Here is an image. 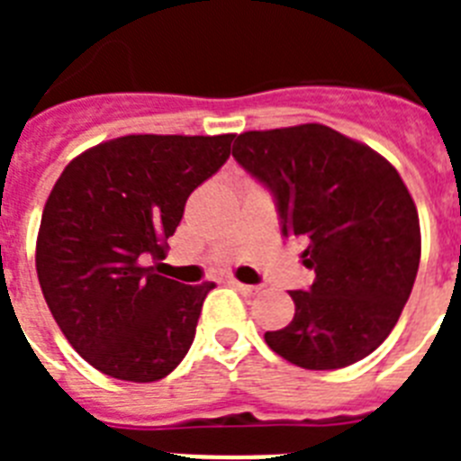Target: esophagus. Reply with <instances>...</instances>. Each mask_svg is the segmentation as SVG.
Returning <instances> with one entry per match:
<instances>
[{
  "label": "esophagus",
  "instance_id": "esophagus-1",
  "mask_svg": "<svg viewBox=\"0 0 461 461\" xmlns=\"http://www.w3.org/2000/svg\"><path fill=\"white\" fill-rule=\"evenodd\" d=\"M230 286H233L235 291L242 293V295H256V293H260L258 286H249V284H240V281H230Z\"/></svg>",
  "mask_w": 461,
  "mask_h": 461
}]
</instances>
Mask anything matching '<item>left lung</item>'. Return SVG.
I'll return each instance as SVG.
<instances>
[{"label": "left lung", "instance_id": "obj_1", "mask_svg": "<svg viewBox=\"0 0 461 461\" xmlns=\"http://www.w3.org/2000/svg\"><path fill=\"white\" fill-rule=\"evenodd\" d=\"M233 157L275 198L284 238L304 242L316 279L291 291L295 316L266 332L276 356L341 369L393 332L420 266V221L397 170L323 124L235 138Z\"/></svg>", "mask_w": 461, "mask_h": 461}]
</instances>
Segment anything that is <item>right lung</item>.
<instances>
[{"mask_svg": "<svg viewBox=\"0 0 461 461\" xmlns=\"http://www.w3.org/2000/svg\"><path fill=\"white\" fill-rule=\"evenodd\" d=\"M226 136H124L64 168L48 195L36 275L52 319L94 369L120 381L168 376L194 344L212 281L157 275L186 198L230 157Z\"/></svg>", "mask_w": 461, "mask_h": 461, "instance_id": "1", "label": "right lung"}]
</instances>
